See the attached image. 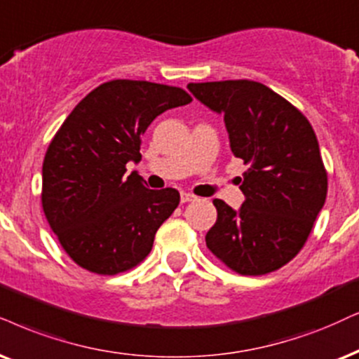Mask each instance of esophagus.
<instances>
[{
  "mask_svg": "<svg viewBox=\"0 0 359 359\" xmlns=\"http://www.w3.org/2000/svg\"><path fill=\"white\" fill-rule=\"evenodd\" d=\"M194 201H197V197H195L194 194H189V192H182V194H180V202H182V203L194 202Z\"/></svg>",
  "mask_w": 359,
  "mask_h": 359,
  "instance_id": "esophagus-1",
  "label": "esophagus"
}]
</instances>
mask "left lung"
Masks as SVG:
<instances>
[{
	"mask_svg": "<svg viewBox=\"0 0 359 359\" xmlns=\"http://www.w3.org/2000/svg\"><path fill=\"white\" fill-rule=\"evenodd\" d=\"M203 106L224 114L230 149L248 169L238 210L215 198L208 250L240 275H265L297 257L326 201L328 177L315 130L275 90L248 79L190 83Z\"/></svg>",
	"mask_w": 359,
	"mask_h": 359,
	"instance_id": "left-lung-1",
	"label": "left lung"
}]
</instances>
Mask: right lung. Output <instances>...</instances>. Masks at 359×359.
Returning a JSON list of instances; mask_svg holds the SVG:
<instances>
[{
  "mask_svg": "<svg viewBox=\"0 0 359 359\" xmlns=\"http://www.w3.org/2000/svg\"><path fill=\"white\" fill-rule=\"evenodd\" d=\"M192 97L174 86L116 79L72 109L43 162V210L67 255L97 275H116L152 250L180 202L175 189L151 190L137 172L140 137L167 109Z\"/></svg>",
  "mask_w": 359,
  "mask_h": 359,
  "instance_id": "obj_1",
  "label": "right lung"
}]
</instances>
